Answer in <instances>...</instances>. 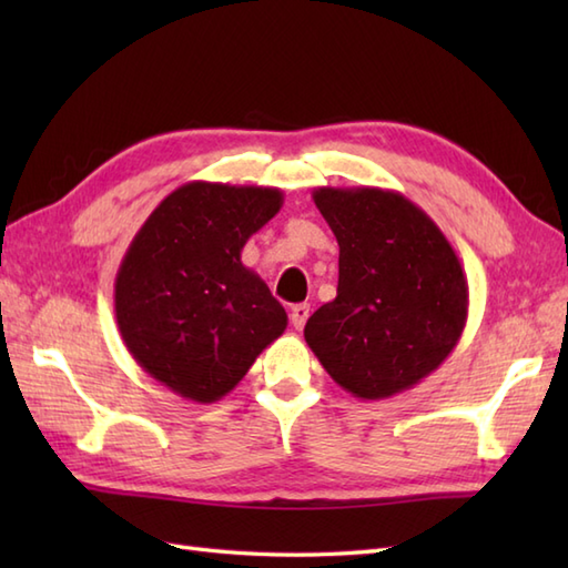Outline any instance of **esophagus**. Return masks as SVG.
Returning a JSON list of instances; mask_svg holds the SVG:
<instances>
[{
    "label": "esophagus",
    "mask_w": 568,
    "mask_h": 568,
    "mask_svg": "<svg viewBox=\"0 0 568 568\" xmlns=\"http://www.w3.org/2000/svg\"><path fill=\"white\" fill-rule=\"evenodd\" d=\"M307 317H310V305H305V303L293 305V310H291V324H293V327H295L297 332L305 327Z\"/></svg>",
    "instance_id": "esophagus-1"
}]
</instances>
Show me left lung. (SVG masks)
<instances>
[{"label": "left lung", "mask_w": 568, "mask_h": 568, "mask_svg": "<svg viewBox=\"0 0 568 568\" xmlns=\"http://www.w3.org/2000/svg\"><path fill=\"white\" fill-rule=\"evenodd\" d=\"M339 244V285L305 324L324 371L361 400L427 378L462 339L468 283L449 239L395 190L315 187Z\"/></svg>", "instance_id": "8db88e82"}]
</instances>
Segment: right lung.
I'll list each match as a JSON object with an SVG mask.
<instances>
[{
    "instance_id": "1",
    "label": "right lung",
    "mask_w": 568,
    "mask_h": 568,
    "mask_svg": "<svg viewBox=\"0 0 568 568\" xmlns=\"http://www.w3.org/2000/svg\"><path fill=\"white\" fill-rule=\"evenodd\" d=\"M283 207V190L192 183L173 190L131 241L114 281L119 334L136 364L192 403L232 393L287 327L268 285L241 263Z\"/></svg>"
}]
</instances>
